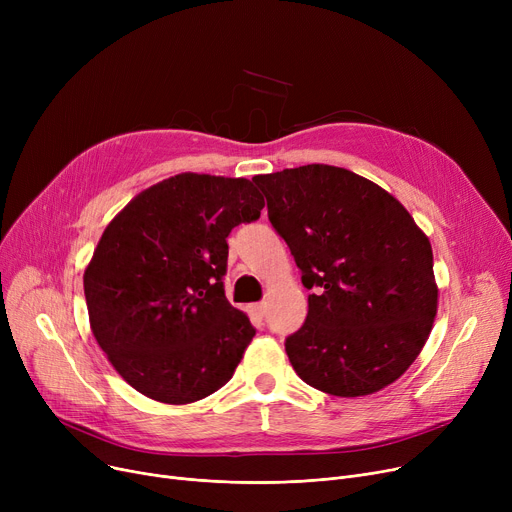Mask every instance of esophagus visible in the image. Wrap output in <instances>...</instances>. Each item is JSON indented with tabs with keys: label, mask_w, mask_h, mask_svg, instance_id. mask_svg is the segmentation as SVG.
<instances>
[{
	"label": "esophagus",
	"mask_w": 512,
	"mask_h": 512,
	"mask_svg": "<svg viewBox=\"0 0 512 512\" xmlns=\"http://www.w3.org/2000/svg\"><path fill=\"white\" fill-rule=\"evenodd\" d=\"M251 311H253L257 317H263L265 311H267V305H265V303H255V305L251 307Z\"/></svg>",
	"instance_id": "obj_1"
}]
</instances>
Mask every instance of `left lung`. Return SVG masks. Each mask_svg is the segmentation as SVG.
I'll use <instances>...</instances> for the list:
<instances>
[{
  "instance_id": "obj_1",
  "label": "left lung",
  "mask_w": 512,
  "mask_h": 512,
  "mask_svg": "<svg viewBox=\"0 0 512 512\" xmlns=\"http://www.w3.org/2000/svg\"><path fill=\"white\" fill-rule=\"evenodd\" d=\"M253 182L303 286L315 290L284 344L299 378L344 398L396 382L438 311L429 238L400 201L351 170L309 164Z\"/></svg>"
}]
</instances>
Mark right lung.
<instances>
[{"mask_svg":"<svg viewBox=\"0 0 512 512\" xmlns=\"http://www.w3.org/2000/svg\"><path fill=\"white\" fill-rule=\"evenodd\" d=\"M263 205L247 178L184 172L107 224L85 299L97 344L134 390L188 405L232 378L255 328L224 294L226 238Z\"/></svg>","mask_w":512,"mask_h":512,"instance_id":"right-lung-1","label":"right lung"}]
</instances>
